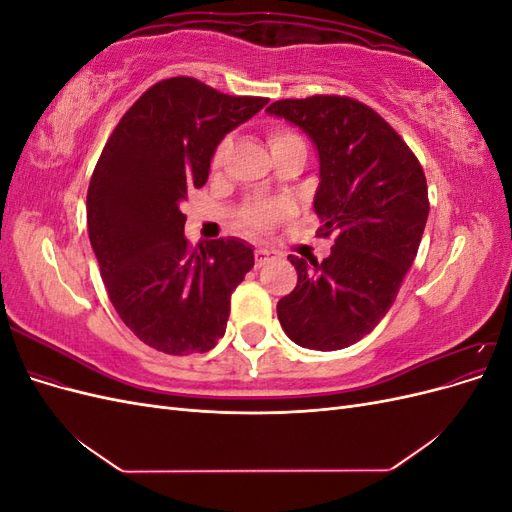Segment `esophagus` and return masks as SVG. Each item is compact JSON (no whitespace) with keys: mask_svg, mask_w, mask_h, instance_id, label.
<instances>
[{"mask_svg":"<svg viewBox=\"0 0 512 512\" xmlns=\"http://www.w3.org/2000/svg\"><path fill=\"white\" fill-rule=\"evenodd\" d=\"M254 258H256V267H265L271 258H275V252L265 250V247H258L254 252Z\"/></svg>","mask_w":512,"mask_h":512,"instance_id":"esophagus-1","label":"esophagus"}]
</instances>
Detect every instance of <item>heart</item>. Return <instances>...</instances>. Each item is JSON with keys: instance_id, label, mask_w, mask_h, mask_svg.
<instances>
[{"instance_id": "heart-1", "label": "heart", "mask_w": 512, "mask_h": 512, "mask_svg": "<svg viewBox=\"0 0 512 512\" xmlns=\"http://www.w3.org/2000/svg\"><path fill=\"white\" fill-rule=\"evenodd\" d=\"M294 141H301V138L290 130H273L269 134L271 151L280 149L288 143H294ZM226 147H228V141H224L218 147V151H215V162L222 160ZM290 213H292V205L284 198H250L239 211L241 222L254 230H267V228L275 226L277 222L286 220Z\"/></svg>"}]
</instances>
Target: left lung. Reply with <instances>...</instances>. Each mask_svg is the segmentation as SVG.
Masks as SVG:
<instances>
[{
	"label": "left lung",
	"mask_w": 512,
	"mask_h": 512,
	"mask_svg": "<svg viewBox=\"0 0 512 512\" xmlns=\"http://www.w3.org/2000/svg\"><path fill=\"white\" fill-rule=\"evenodd\" d=\"M269 115L299 126L318 149L314 211L331 256H288L297 286L277 303L294 344L342 350L389 312L427 222V181L412 149L374 108L346 96L277 100Z\"/></svg>",
	"instance_id": "8db88e82"
}]
</instances>
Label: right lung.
Masks as SVG:
<instances>
[{
    "label": "right lung",
    "mask_w": 512,
    "mask_h": 512,
    "mask_svg": "<svg viewBox=\"0 0 512 512\" xmlns=\"http://www.w3.org/2000/svg\"><path fill=\"white\" fill-rule=\"evenodd\" d=\"M267 102L173 76L149 87L108 136L87 190L89 241L119 318L151 348L207 352L226 333L230 294L254 267V250L235 237L192 250L179 205L207 183L222 138Z\"/></svg>",
    "instance_id": "add662e5"
}]
</instances>
